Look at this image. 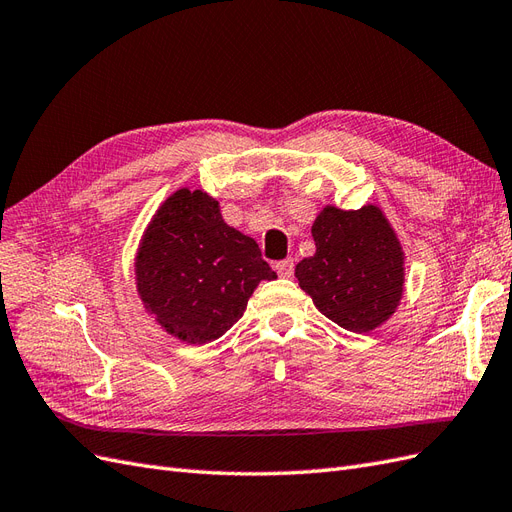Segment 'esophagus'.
<instances>
[{
    "label": "esophagus",
    "mask_w": 512,
    "mask_h": 512,
    "mask_svg": "<svg viewBox=\"0 0 512 512\" xmlns=\"http://www.w3.org/2000/svg\"><path fill=\"white\" fill-rule=\"evenodd\" d=\"M275 271L280 273V277H290L294 273V260L292 258H286V260H280L275 265Z\"/></svg>",
    "instance_id": "34e87169"
}]
</instances>
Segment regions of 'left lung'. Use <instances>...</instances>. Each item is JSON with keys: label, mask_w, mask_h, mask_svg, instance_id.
<instances>
[{"label": "left lung", "mask_w": 512, "mask_h": 512, "mask_svg": "<svg viewBox=\"0 0 512 512\" xmlns=\"http://www.w3.org/2000/svg\"><path fill=\"white\" fill-rule=\"evenodd\" d=\"M316 254L294 275L320 312L352 333L389 320L404 294V250L380 207L344 211L327 205L312 226Z\"/></svg>", "instance_id": "8db88e82"}]
</instances>
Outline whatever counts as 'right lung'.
Here are the masks:
<instances>
[{"label": "right lung", "instance_id": "obj_1", "mask_svg": "<svg viewBox=\"0 0 512 512\" xmlns=\"http://www.w3.org/2000/svg\"><path fill=\"white\" fill-rule=\"evenodd\" d=\"M136 290L160 327L185 344L222 337L275 271L258 243L222 220L220 203L181 188L153 215L136 252Z\"/></svg>", "mask_w": 512, "mask_h": 512}]
</instances>
